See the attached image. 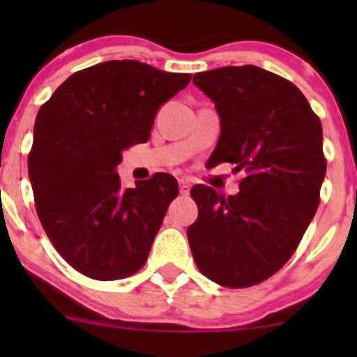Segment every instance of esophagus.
<instances>
[{"mask_svg":"<svg viewBox=\"0 0 357 357\" xmlns=\"http://www.w3.org/2000/svg\"><path fill=\"white\" fill-rule=\"evenodd\" d=\"M190 187H192V185H190V182L187 178H180L178 180V190H180V195H188L190 193Z\"/></svg>","mask_w":357,"mask_h":357,"instance_id":"esophagus-1","label":"esophagus"}]
</instances>
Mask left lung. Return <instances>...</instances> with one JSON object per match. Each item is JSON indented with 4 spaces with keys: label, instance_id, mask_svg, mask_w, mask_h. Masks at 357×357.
Returning a JSON list of instances; mask_svg holds the SVG:
<instances>
[{
    "label": "left lung",
    "instance_id": "obj_1",
    "mask_svg": "<svg viewBox=\"0 0 357 357\" xmlns=\"http://www.w3.org/2000/svg\"><path fill=\"white\" fill-rule=\"evenodd\" d=\"M221 119L213 165L243 170L231 197L192 188L198 219L187 236L198 270L224 287H250L280 271L320 203L326 159L320 119L291 81L253 65L193 76Z\"/></svg>",
    "mask_w": 357,
    "mask_h": 357
}]
</instances>
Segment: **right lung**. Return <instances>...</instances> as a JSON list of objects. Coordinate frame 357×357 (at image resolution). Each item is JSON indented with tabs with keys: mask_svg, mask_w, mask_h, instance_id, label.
<instances>
[{
	"mask_svg": "<svg viewBox=\"0 0 357 357\" xmlns=\"http://www.w3.org/2000/svg\"><path fill=\"white\" fill-rule=\"evenodd\" d=\"M192 75L115 60L71 75L38 110L29 153L36 209L56 252L87 278L123 280L148 260L172 175L121 188V153L151 136L155 112Z\"/></svg>",
	"mask_w": 357,
	"mask_h": 357,
	"instance_id": "obj_1",
	"label": "right lung"
}]
</instances>
